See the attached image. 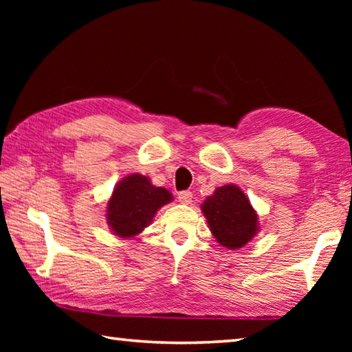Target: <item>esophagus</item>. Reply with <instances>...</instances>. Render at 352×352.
<instances>
[{"mask_svg":"<svg viewBox=\"0 0 352 352\" xmlns=\"http://www.w3.org/2000/svg\"><path fill=\"white\" fill-rule=\"evenodd\" d=\"M177 198L182 204H190L193 195H192V192H189V190H182V192H178Z\"/></svg>","mask_w":352,"mask_h":352,"instance_id":"obj_1","label":"esophagus"}]
</instances>
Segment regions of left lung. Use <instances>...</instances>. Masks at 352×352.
Returning a JSON list of instances; mask_svg holds the SVG:
<instances>
[{"instance_id":"obj_1","label":"left lung","mask_w":352,"mask_h":352,"mask_svg":"<svg viewBox=\"0 0 352 352\" xmlns=\"http://www.w3.org/2000/svg\"><path fill=\"white\" fill-rule=\"evenodd\" d=\"M216 241L228 250L242 248L257 234V214L250 199L234 184L214 190L201 206Z\"/></svg>"}]
</instances>
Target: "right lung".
<instances>
[{
    "instance_id": "right-lung-1",
    "label": "right lung",
    "mask_w": 352,
    "mask_h": 352,
    "mask_svg": "<svg viewBox=\"0 0 352 352\" xmlns=\"http://www.w3.org/2000/svg\"><path fill=\"white\" fill-rule=\"evenodd\" d=\"M172 201L169 190L155 188L149 178L131 174L116 184L107 203V223L119 237L139 234L151 223L157 210Z\"/></svg>"
}]
</instances>
